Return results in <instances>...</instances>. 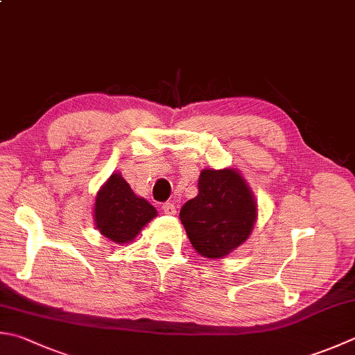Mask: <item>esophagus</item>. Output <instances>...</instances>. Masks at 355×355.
<instances>
[{"label": "esophagus", "instance_id": "34e87169", "mask_svg": "<svg viewBox=\"0 0 355 355\" xmlns=\"http://www.w3.org/2000/svg\"><path fill=\"white\" fill-rule=\"evenodd\" d=\"M162 210H164L165 215H171V216L176 215V205L171 204V202H165L162 205Z\"/></svg>", "mask_w": 355, "mask_h": 355}]
</instances>
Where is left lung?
I'll list each match as a JSON object with an SVG mask.
<instances>
[{
    "instance_id": "left-lung-1",
    "label": "left lung",
    "mask_w": 355,
    "mask_h": 355,
    "mask_svg": "<svg viewBox=\"0 0 355 355\" xmlns=\"http://www.w3.org/2000/svg\"><path fill=\"white\" fill-rule=\"evenodd\" d=\"M196 198L180 209V220L195 250L205 258H223L250 236L257 223V200L235 168L202 170Z\"/></svg>"
}]
</instances>
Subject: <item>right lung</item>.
I'll use <instances>...</instances> for the list:
<instances>
[{
	"mask_svg": "<svg viewBox=\"0 0 355 355\" xmlns=\"http://www.w3.org/2000/svg\"><path fill=\"white\" fill-rule=\"evenodd\" d=\"M156 216L155 207L139 198L120 173L111 175L97 191L94 223L97 230L112 243H130Z\"/></svg>",
	"mask_w": 355,
	"mask_h": 355,
	"instance_id": "add662e5",
	"label": "right lung"
}]
</instances>
